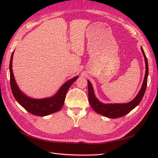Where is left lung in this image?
Returning <instances> with one entry per match:
<instances>
[{
    "label": "left lung",
    "mask_w": 158,
    "mask_h": 158,
    "mask_svg": "<svg viewBox=\"0 0 158 158\" xmlns=\"http://www.w3.org/2000/svg\"><path fill=\"white\" fill-rule=\"evenodd\" d=\"M141 51L143 53L146 63V73L144 81L141 87L140 92H138L136 98L132 99L131 102L127 103H110L105 104L99 102V100L95 96L94 89L92 84L90 83L89 80H88V98L90 106H92L94 111L108 118H116L118 117H121L125 116V114L131 112L132 110L135 108L138 104L140 103L141 100L144 96V93L146 92V89L147 86V80L148 76V64L145 52L141 47Z\"/></svg>",
    "instance_id": "8db88e82"
}]
</instances>
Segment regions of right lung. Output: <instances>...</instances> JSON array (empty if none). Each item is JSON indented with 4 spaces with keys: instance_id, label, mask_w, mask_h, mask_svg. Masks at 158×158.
<instances>
[{
    "instance_id": "add662e5",
    "label": "right lung",
    "mask_w": 158,
    "mask_h": 158,
    "mask_svg": "<svg viewBox=\"0 0 158 158\" xmlns=\"http://www.w3.org/2000/svg\"><path fill=\"white\" fill-rule=\"evenodd\" d=\"M13 54L14 52L11 55L10 61V86L14 97L15 98L16 101L26 111L37 116L44 117L59 111L64 105L66 92L70 85L78 78V76H75L74 78L68 80L62 85L56 94L51 98L40 99L29 98L21 92L14 79L12 71Z\"/></svg>"
}]
</instances>
